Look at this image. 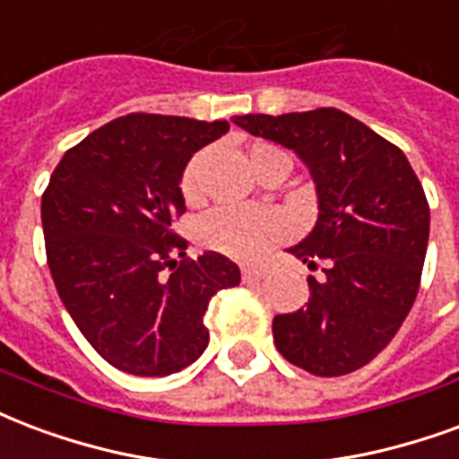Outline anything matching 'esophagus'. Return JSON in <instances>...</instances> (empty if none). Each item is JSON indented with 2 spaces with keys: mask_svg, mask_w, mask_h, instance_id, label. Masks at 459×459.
Here are the masks:
<instances>
[{
  "mask_svg": "<svg viewBox=\"0 0 459 459\" xmlns=\"http://www.w3.org/2000/svg\"><path fill=\"white\" fill-rule=\"evenodd\" d=\"M264 270H260V267H243V280L247 281H257V280H263L264 277Z\"/></svg>",
  "mask_w": 459,
  "mask_h": 459,
  "instance_id": "1",
  "label": "esophagus"
}]
</instances>
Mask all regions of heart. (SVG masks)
I'll list each match as a JSON object with an SVG mask.
<instances>
[{"label": "heart", "mask_w": 459, "mask_h": 459, "mask_svg": "<svg viewBox=\"0 0 459 459\" xmlns=\"http://www.w3.org/2000/svg\"><path fill=\"white\" fill-rule=\"evenodd\" d=\"M274 155L287 152L273 143H257L250 148V168L260 175V169L273 160ZM290 158V155H287ZM186 202L199 199V160H192L182 172L179 182ZM196 240L199 246L221 255H229L240 263H255L290 236V221L277 209H236V206H216L196 221Z\"/></svg>", "instance_id": "b5f03b06"}]
</instances>
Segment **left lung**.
Here are the masks:
<instances>
[{"instance_id": "obj_1", "label": "left lung", "mask_w": 459, "mask_h": 459, "mask_svg": "<svg viewBox=\"0 0 459 459\" xmlns=\"http://www.w3.org/2000/svg\"><path fill=\"white\" fill-rule=\"evenodd\" d=\"M247 134L291 148L311 169L318 221L291 255L308 277V304L274 316L281 358L318 377L365 368L409 316L429 247L426 192L402 148L341 108L233 118Z\"/></svg>"}]
</instances>
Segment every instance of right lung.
I'll use <instances>...</instances> for the list:
<instances>
[{
  "label": "right lung",
  "mask_w": 459,
  "mask_h": 459,
  "mask_svg": "<svg viewBox=\"0 0 459 459\" xmlns=\"http://www.w3.org/2000/svg\"><path fill=\"white\" fill-rule=\"evenodd\" d=\"M226 121L126 114L70 148L40 202L56 290L94 351L121 372L165 377L209 345V299L240 281L221 253L185 257L186 162Z\"/></svg>",
  "instance_id": "1"
}]
</instances>
